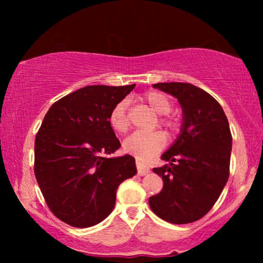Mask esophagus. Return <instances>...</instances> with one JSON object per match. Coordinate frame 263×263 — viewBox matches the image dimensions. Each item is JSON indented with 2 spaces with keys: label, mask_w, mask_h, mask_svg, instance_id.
Instances as JSON below:
<instances>
[{
  "label": "esophagus",
  "mask_w": 263,
  "mask_h": 263,
  "mask_svg": "<svg viewBox=\"0 0 263 263\" xmlns=\"http://www.w3.org/2000/svg\"><path fill=\"white\" fill-rule=\"evenodd\" d=\"M136 168H138V174L140 176H145L149 172V168L147 167L145 164H142L141 161H139V160H136Z\"/></svg>",
  "instance_id": "obj_1"
}]
</instances>
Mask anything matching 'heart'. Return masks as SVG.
<instances>
[{"label": "heart", "mask_w": 263, "mask_h": 263, "mask_svg": "<svg viewBox=\"0 0 263 263\" xmlns=\"http://www.w3.org/2000/svg\"><path fill=\"white\" fill-rule=\"evenodd\" d=\"M143 102L147 104L153 112L161 115L158 120L160 127L168 132H175L178 128V120L168 115L172 109V100L170 97L160 91H149L143 95ZM109 123L115 132L124 134L128 132L129 116L128 102L121 100L112 107L109 115ZM166 145V139L159 132L153 133H135L125 140L123 148L130 156L140 161H147L160 152Z\"/></svg>", "instance_id": "1"}]
</instances>
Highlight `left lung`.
<instances>
[{
    "mask_svg": "<svg viewBox=\"0 0 263 263\" xmlns=\"http://www.w3.org/2000/svg\"><path fill=\"white\" fill-rule=\"evenodd\" d=\"M154 88L181 104V134L161 156L168 161L153 168L163 189L151 196V210L171 224H189L206 215L224 189L230 175L232 136L228 117L217 100L185 82H160Z\"/></svg>",
    "mask_w": 263,
    "mask_h": 263,
    "instance_id": "8db88e82",
    "label": "left lung"
}]
</instances>
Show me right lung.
Returning a JSON list of instances; mask_svg holds the SVG:
<instances>
[{
	"mask_svg": "<svg viewBox=\"0 0 263 263\" xmlns=\"http://www.w3.org/2000/svg\"><path fill=\"white\" fill-rule=\"evenodd\" d=\"M135 87L86 86L52 104L34 142V175L50 211L74 228L103 221L116 192L136 175L129 154L109 158L121 147L109 115Z\"/></svg>",
	"mask_w": 263,
	"mask_h": 263,
	"instance_id": "right-lung-1",
	"label": "right lung"
}]
</instances>
